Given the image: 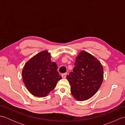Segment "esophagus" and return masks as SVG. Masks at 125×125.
I'll return each mask as SVG.
<instances>
[{"mask_svg": "<svg viewBox=\"0 0 125 125\" xmlns=\"http://www.w3.org/2000/svg\"><path fill=\"white\" fill-rule=\"evenodd\" d=\"M67 73H64L62 74V77L63 78H65L66 77V76H67Z\"/></svg>", "mask_w": 125, "mask_h": 125, "instance_id": "obj_1", "label": "esophagus"}]
</instances>
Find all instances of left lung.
Returning <instances> with one entry per match:
<instances>
[{"label": "left lung", "instance_id": "8db88e82", "mask_svg": "<svg viewBox=\"0 0 125 125\" xmlns=\"http://www.w3.org/2000/svg\"><path fill=\"white\" fill-rule=\"evenodd\" d=\"M71 93L78 101L90 99L99 90L103 79V66L97 58L85 51L76 58L73 72L67 76Z\"/></svg>", "mask_w": 125, "mask_h": 125}]
</instances>
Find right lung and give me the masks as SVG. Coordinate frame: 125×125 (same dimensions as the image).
<instances>
[{
  "instance_id": "1",
  "label": "right lung",
  "mask_w": 125,
  "mask_h": 125,
  "mask_svg": "<svg viewBox=\"0 0 125 125\" xmlns=\"http://www.w3.org/2000/svg\"><path fill=\"white\" fill-rule=\"evenodd\" d=\"M57 70L56 63L51 62L50 54L44 50L26 62L22 71L23 82L31 94L46 97L62 78Z\"/></svg>"
}]
</instances>
